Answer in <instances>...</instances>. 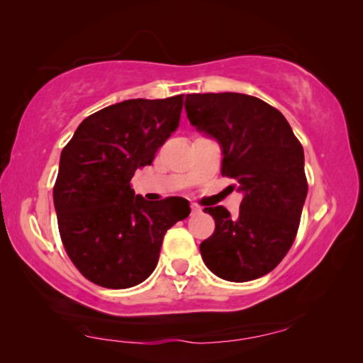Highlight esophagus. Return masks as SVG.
Segmentation results:
<instances>
[{
	"label": "esophagus",
	"mask_w": 363,
	"mask_h": 363,
	"mask_svg": "<svg viewBox=\"0 0 363 363\" xmlns=\"http://www.w3.org/2000/svg\"><path fill=\"white\" fill-rule=\"evenodd\" d=\"M191 208H192V213H199V211H202V208H200V206H199L197 203H191Z\"/></svg>",
	"instance_id": "esophagus-1"
}]
</instances>
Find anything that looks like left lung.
Here are the masks:
<instances>
[{
    "label": "left lung",
    "mask_w": 363,
    "mask_h": 363,
    "mask_svg": "<svg viewBox=\"0 0 363 363\" xmlns=\"http://www.w3.org/2000/svg\"><path fill=\"white\" fill-rule=\"evenodd\" d=\"M186 113L195 129L221 147V174L242 192L238 216L208 206L215 233L200 244L206 267L218 278L245 283L262 278L294 242L307 177L303 148L278 109L245 94H191Z\"/></svg>",
    "instance_id": "obj_1"
}]
</instances>
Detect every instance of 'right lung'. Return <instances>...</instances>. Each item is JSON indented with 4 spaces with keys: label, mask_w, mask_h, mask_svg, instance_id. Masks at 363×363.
I'll return each instance as SVG.
<instances>
[{
    "label": "right lung",
    "mask_w": 363,
    "mask_h": 363,
    "mask_svg": "<svg viewBox=\"0 0 363 363\" xmlns=\"http://www.w3.org/2000/svg\"><path fill=\"white\" fill-rule=\"evenodd\" d=\"M182 95L125 100L85 118L62 148L53 189L61 240L76 268L108 289L140 284L163 238L191 213L182 197L148 202L130 189L179 125Z\"/></svg>",
    "instance_id": "right-lung-1"
}]
</instances>
